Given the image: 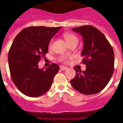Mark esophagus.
Here are the masks:
<instances>
[{"mask_svg":"<svg viewBox=\"0 0 123 123\" xmlns=\"http://www.w3.org/2000/svg\"><path fill=\"white\" fill-rule=\"evenodd\" d=\"M60 69H61V70H62V71H65V70H67L68 68L65 67V66H60Z\"/></svg>","mask_w":123,"mask_h":123,"instance_id":"esophagus-1","label":"esophagus"}]
</instances>
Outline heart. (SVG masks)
<instances>
[{
  "label": "heart",
  "mask_w": 123,
  "mask_h": 123,
  "mask_svg": "<svg viewBox=\"0 0 123 123\" xmlns=\"http://www.w3.org/2000/svg\"><path fill=\"white\" fill-rule=\"evenodd\" d=\"M64 37L65 38V40L67 43H70L73 42H76L78 43V41H79L78 37H77L75 35L73 34L66 33L64 34ZM51 44H52V41H51L50 43V46H51ZM64 59H65V57H60L59 59V60L61 61H64Z\"/></svg>",
  "instance_id": "heart-1"
}]
</instances>
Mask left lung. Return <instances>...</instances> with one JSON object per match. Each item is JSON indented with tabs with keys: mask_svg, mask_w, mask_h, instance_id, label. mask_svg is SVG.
<instances>
[{
	"mask_svg": "<svg viewBox=\"0 0 123 123\" xmlns=\"http://www.w3.org/2000/svg\"><path fill=\"white\" fill-rule=\"evenodd\" d=\"M72 30L83 37L81 55L86 69L82 71L75 68L76 75L70 80L71 86L84 94H96L106 87L114 73L113 48L105 35L93 26L84 25Z\"/></svg>",
	"mask_w": 123,
	"mask_h": 123,
	"instance_id": "left-lung-1",
	"label": "left lung"
}]
</instances>
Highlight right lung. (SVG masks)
Instances as JSON below:
<instances>
[{"label":"right lung","instance_id":"right-lung-1","mask_svg":"<svg viewBox=\"0 0 123 123\" xmlns=\"http://www.w3.org/2000/svg\"><path fill=\"white\" fill-rule=\"evenodd\" d=\"M61 28L29 27L14 38L9 51V68L12 82L25 95L38 97L51 87L59 66L52 63L46 69H39L38 62L48 53L50 40Z\"/></svg>","mask_w":123,"mask_h":123}]
</instances>
